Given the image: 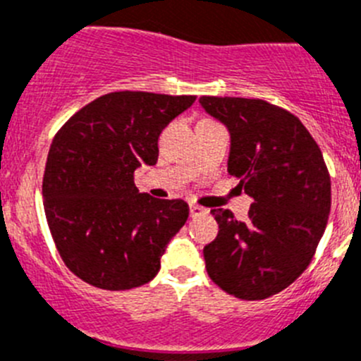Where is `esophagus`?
Segmentation results:
<instances>
[{"label": "esophagus", "mask_w": 361, "mask_h": 361, "mask_svg": "<svg viewBox=\"0 0 361 361\" xmlns=\"http://www.w3.org/2000/svg\"><path fill=\"white\" fill-rule=\"evenodd\" d=\"M188 209H190V216L192 217L207 216V214H209V210L203 209V207H200V204H196V203H190V207H188Z\"/></svg>", "instance_id": "1"}]
</instances>
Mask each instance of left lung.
Wrapping results in <instances>:
<instances>
[{
  "mask_svg": "<svg viewBox=\"0 0 361 361\" xmlns=\"http://www.w3.org/2000/svg\"><path fill=\"white\" fill-rule=\"evenodd\" d=\"M230 131L228 173L253 197L248 219L212 210L219 232L203 248L209 277L243 300L286 290L310 266L331 210L322 151L293 115L261 99L201 97Z\"/></svg>",
  "mask_w": 361,
  "mask_h": 361,
  "instance_id": "8db88e82",
  "label": "left lung"
}]
</instances>
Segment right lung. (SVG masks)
<instances>
[{
	"instance_id": "1",
	"label": "right lung",
	"mask_w": 361,
	"mask_h": 361,
	"mask_svg": "<svg viewBox=\"0 0 361 361\" xmlns=\"http://www.w3.org/2000/svg\"><path fill=\"white\" fill-rule=\"evenodd\" d=\"M192 95L113 92L57 131L43 176L48 226L70 271L100 290L147 284L188 217L183 200L140 194L135 171L158 160V138Z\"/></svg>"
}]
</instances>
